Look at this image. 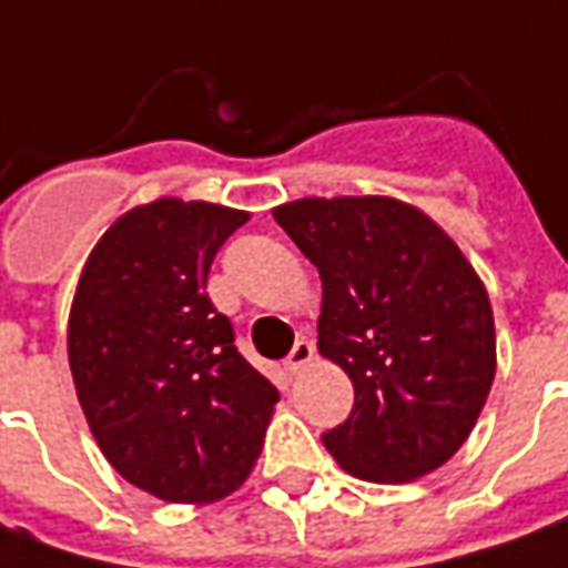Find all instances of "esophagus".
I'll list each match as a JSON object with an SVG mask.
<instances>
[{
	"label": "esophagus",
	"mask_w": 568,
	"mask_h": 568,
	"mask_svg": "<svg viewBox=\"0 0 568 568\" xmlns=\"http://www.w3.org/2000/svg\"><path fill=\"white\" fill-rule=\"evenodd\" d=\"M316 351L311 342H298L295 348H292V354H288V361H285V373L288 376H298V373H304L307 366L314 364Z\"/></svg>",
	"instance_id": "34e87169"
}]
</instances>
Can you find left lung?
Here are the masks:
<instances>
[{
	"label": "left lung",
	"mask_w": 568,
	"mask_h": 568,
	"mask_svg": "<svg viewBox=\"0 0 568 568\" xmlns=\"http://www.w3.org/2000/svg\"><path fill=\"white\" fill-rule=\"evenodd\" d=\"M320 270L316 348L354 382V410L323 442L351 476L404 485L445 466L488 400L495 314L460 245L392 195L276 204Z\"/></svg>",
	"instance_id": "1"
}]
</instances>
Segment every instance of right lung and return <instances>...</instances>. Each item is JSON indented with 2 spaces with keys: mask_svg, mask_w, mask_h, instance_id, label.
<instances>
[{
  "mask_svg": "<svg viewBox=\"0 0 568 568\" xmlns=\"http://www.w3.org/2000/svg\"><path fill=\"white\" fill-rule=\"evenodd\" d=\"M248 217L176 195L136 204L92 245L77 280V400L114 473L168 504L233 495L280 400L204 292L220 245Z\"/></svg>",
  "mask_w": 568,
  "mask_h": 568,
  "instance_id": "add662e5",
  "label": "right lung"
}]
</instances>
